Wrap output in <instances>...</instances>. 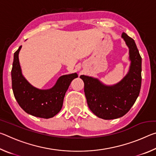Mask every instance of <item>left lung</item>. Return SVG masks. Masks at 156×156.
Here are the masks:
<instances>
[{
    "mask_svg": "<svg viewBox=\"0 0 156 156\" xmlns=\"http://www.w3.org/2000/svg\"><path fill=\"white\" fill-rule=\"evenodd\" d=\"M129 49V72L119 83L108 86L98 79L82 75L88 107L95 115L105 120L120 118L127 113L138 97L142 82V58L133 38L122 33Z\"/></svg>",
    "mask_w": 156,
    "mask_h": 156,
    "instance_id": "left-lung-1",
    "label": "left lung"
}]
</instances>
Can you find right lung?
<instances>
[{"label":"right lung","instance_id":"1","mask_svg":"<svg viewBox=\"0 0 156 156\" xmlns=\"http://www.w3.org/2000/svg\"><path fill=\"white\" fill-rule=\"evenodd\" d=\"M21 47L20 46L14 53L12 69V89L15 98L20 107L29 114L46 119L54 117L61 110L66 91L78 74L74 73L60 76L55 85L49 89L34 87L22 73L18 59Z\"/></svg>","mask_w":156,"mask_h":156}]
</instances>
